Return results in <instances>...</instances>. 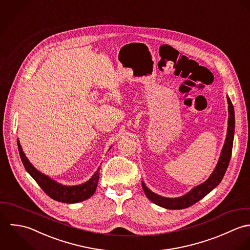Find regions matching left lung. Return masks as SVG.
Instances as JSON below:
<instances>
[{
  "instance_id": "left-lung-1",
  "label": "left lung",
  "mask_w": 250,
  "mask_h": 250,
  "mask_svg": "<svg viewBox=\"0 0 250 250\" xmlns=\"http://www.w3.org/2000/svg\"><path fill=\"white\" fill-rule=\"evenodd\" d=\"M227 102H228L229 116H228V127H227L226 139L220 152V156L217 161V164L213 169L212 173L210 174V176L208 178V180L205 181L203 184L196 186L195 188L190 189L185 195L176 197V198H167V197L160 196L150 190L145 185V183L142 182V188L148 199H150L155 205L165 208L182 209V208H186L192 206L199 200L204 198L208 193H209L213 188H215L220 184L227 170L228 164L230 162L232 148H233V141H234V132H235V111H234V106L228 96H227Z\"/></svg>"
}]
</instances>
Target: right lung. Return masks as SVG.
<instances>
[{
    "mask_svg": "<svg viewBox=\"0 0 250 250\" xmlns=\"http://www.w3.org/2000/svg\"><path fill=\"white\" fill-rule=\"evenodd\" d=\"M17 145H18L20 157L25 169L33 177V179L39 184V186L42 188V190L52 199L56 200L58 202H62V203L73 204V203H79L84 200L89 199L96 192V189L99 184V179H100V167L98 168L96 173L92 176V178L88 182L81 185H77V186H64L54 181L45 174H42V172H40L29 161V159L25 155L18 139H17Z\"/></svg>",
    "mask_w": 250,
    "mask_h": 250,
    "instance_id": "right-lung-1",
    "label": "right lung"
}]
</instances>
